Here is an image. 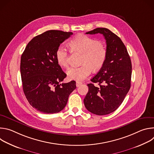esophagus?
<instances>
[{"mask_svg": "<svg viewBox=\"0 0 154 154\" xmlns=\"http://www.w3.org/2000/svg\"><path fill=\"white\" fill-rule=\"evenodd\" d=\"M82 84V82H79V81H77V82H76V86H77V87L80 86Z\"/></svg>", "mask_w": 154, "mask_h": 154, "instance_id": "34e87169", "label": "esophagus"}]
</instances>
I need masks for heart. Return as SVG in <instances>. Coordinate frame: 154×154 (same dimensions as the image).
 I'll return each mask as SVG.
<instances>
[{
	"mask_svg": "<svg viewBox=\"0 0 154 154\" xmlns=\"http://www.w3.org/2000/svg\"><path fill=\"white\" fill-rule=\"evenodd\" d=\"M69 48L74 52L82 53V66L69 68L66 73L71 80L81 81L88 76L92 69L99 71L106 61L107 49L102 41H96L94 38L84 35H77L68 43ZM58 64L61 67L67 68L68 56L67 51L59 46L55 53Z\"/></svg>",
	"mask_w": 154,
	"mask_h": 154,
	"instance_id": "b5f03b06",
	"label": "heart"
}]
</instances>
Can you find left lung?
I'll use <instances>...</instances> for the list:
<instances>
[{
  "instance_id": "8db88e82",
  "label": "left lung",
  "mask_w": 154,
  "mask_h": 154,
  "mask_svg": "<svg viewBox=\"0 0 154 154\" xmlns=\"http://www.w3.org/2000/svg\"><path fill=\"white\" fill-rule=\"evenodd\" d=\"M86 34H102L106 40L107 57L103 66L88 84V92L84 99L86 108L97 115L115 112L130 88L131 63L122 40L106 28H97Z\"/></svg>"
}]
</instances>
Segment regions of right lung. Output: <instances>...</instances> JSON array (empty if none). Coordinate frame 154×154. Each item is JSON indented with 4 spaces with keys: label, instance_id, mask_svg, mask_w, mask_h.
Listing matches in <instances>:
<instances>
[{
    "label": "right lung",
    "instance_id": "add662e5",
    "mask_svg": "<svg viewBox=\"0 0 154 154\" xmlns=\"http://www.w3.org/2000/svg\"><path fill=\"white\" fill-rule=\"evenodd\" d=\"M72 32L49 30L34 37L21 55L20 70L25 96L31 106L41 113L54 114L65 107L69 94L76 88L58 64L57 48Z\"/></svg>",
    "mask_w": 154,
    "mask_h": 154
}]
</instances>
